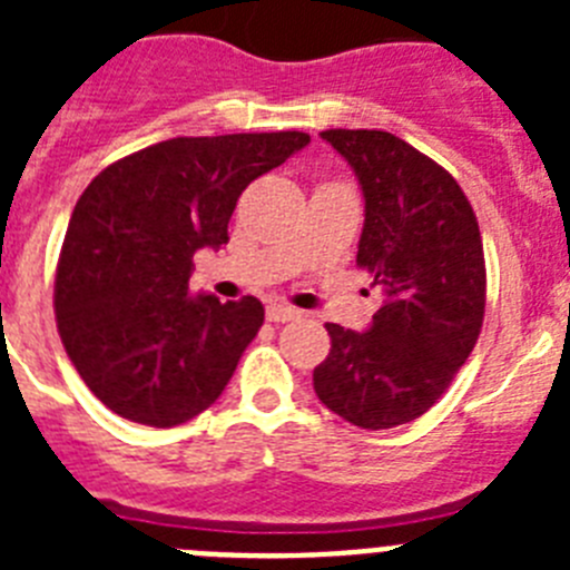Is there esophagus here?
Returning a JSON list of instances; mask_svg holds the SVG:
<instances>
[{
  "label": "esophagus",
  "instance_id": "34e87169",
  "mask_svg": "<svg viewBox=\"0 0 570 570\" xmlns=\"http://www.w3.org/2000/svg\"><path fill=\"white\" fill-rule=\"evenodd\" d=\"M265 314H268L271 322H291L299 316V311L291 308V305H282V302H274V305H268V311H265Z\"/></svg>",
  "mask_w": 570,
  "mask_h": 570
}]
</instances>
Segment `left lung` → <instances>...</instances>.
<instances>
[{"instance_id":"obj_1","label":"left lung","mask_w":570,"mask_h":570,"mask_svg":"<svg viewBox=\"0 0 570 570\" xmlns=\"http://www.w3.org/2000/svg\"><path fill=\"white\" fill-rule=\"evenodd\" d=\"M365 194L356 265L382 308L365 334L328 322L331 354L314 367L325 407L367 431L405 425L465 365L485 316V254L456 179L387 130H322Z\"/></svg>"}]
</instances>
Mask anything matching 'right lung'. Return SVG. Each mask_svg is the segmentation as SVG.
<instances>
[{"instance_id": "right-lung-1", "label": "right lung", "mask_w": 570, "mask_h": 570, "mask_svg": "<svg viewBox=\"0 0 570 570\" xmlns=\"http://www.w3.org/2000/svg\"><path fill=\"white\" fill-rule=\"evenodd\" d=\"M308 142L302 130L176 136L85 188L53 311L70 362L114 414L174 428L219 400L265 308L254 296H190L194 254L225 245L242 190Z\"/></svg>"}]
</instances>
